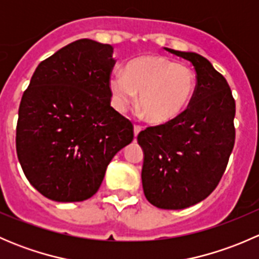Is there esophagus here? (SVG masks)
Instances as JSON below:
<instances>
[{"label": "esophagus", "mask_w": 259, "mask_h": 259, "mask_svg": "<svg viewBox=\"0 0 259 259\" xmlns=\"http://www.w3.org/2000/svg\"><path fill=\"white\" fill-rule=\"evenodd\" d=\"M142 129H143V127L140 126V125H138V124L134 125V135H135V137H137V135L139 134L140 130H142Z\"/></svg>", "instance_id": "obj_1"}]
</instances>
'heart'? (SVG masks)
Segmentation results:
<instances>
[{
  "instance_id": "obj_1",
  "label": "heart",
  "mask_w": 259,
  "mask_h": 259,
  "mask_svg": "<svg viewBox=\"0 0 259 259\" xmlns=\"http://www.w3.org/2000/svg\"><path fill=\"white\" fill-rule=\"evenodd\" d=\"M111 101L122 113L135 103L151 122L163 124L176 119L190 103L195 89V75L189 67L165 57H140L116 70L109 80Z\"/></svg>"
}]
</instances>
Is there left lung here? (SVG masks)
<instances>
[{"mask_svg": "<svg viewBox=\"0 0 259 259\" xmlns=\"http://www.w3.org/2000/svg\"><path fill=\"white\" fill-rule=\"evenodd\" d=\"M165 50L194 66V94L182 114L148 126L138 142L144 150L146 199L161 209L177 210L204 200L221 182L236 142V101L227 80L205 57Z\"/></svg>", "mask_w": 259, "mask_h": 259, "instance_id": "8db88e82", "label": "left lung"}]
</instances>
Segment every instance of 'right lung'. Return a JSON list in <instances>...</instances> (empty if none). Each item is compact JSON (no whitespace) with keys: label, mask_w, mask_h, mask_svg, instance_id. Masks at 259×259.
I'll return each instance as SVG.
<instances>
[{"label":"right lung","mask_w":259,"mask_h":259,"mask_svg":"<svg viewBox=\"0 0 259 259\" xmlns=\"http://www.w3.org/2000/svg\"><path fill=\"white\" fill-rule=\"evenodd\" d=\"M114 48L81 38L36 67L18 109L16 151L28 182L55 202H82L115 154L134 139L110 106Z\"/></svg>","instance_id":"add662e5"}]
</instances>
